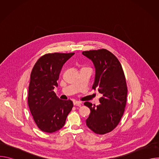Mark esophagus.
Returning <instances> with one entry per match:
<instances>
[{
  "label": "esophagus",
  "instance_id": "1",
  "mask_svg": "<svg viewBox=\"0 0 159 159\" xmlns=\"http://www.w3.org/2000/svg\"><path fill=\"white\" fill-rule=\"evenodd\" d=\"M82 104V102L80 101H74V106H80Z\"/></svg>",
  "mask_w": 159,
  "mask_h": 159
}]
</instances>
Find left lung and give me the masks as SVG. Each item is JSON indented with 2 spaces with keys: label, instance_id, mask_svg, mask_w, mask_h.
I'll list each match as a JSON object with an SVG mask.
<instances>
[{
  "label": "left lung",
  "instance_id": "1",
  "mask_svg": "<svg viewBox=\"0 0 159 159\" xmlns=\"http://www.w3.org/2000/svg\"><path fill=\"white\" fill-rule=\"evenodd\" d=\"M82 54L95 66L93 89L102 94L97 106L84 102L90 110L86 125L95 133L104 134L114 129L123 115L128 93L125 74L118 59L106 49L85 51Z\"/></svg>",
  "mask_w": 159,
  "mask_h": 159
}]
</instances>
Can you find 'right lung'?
<instances>
[{"mask_svg": "<svg viewBox=\"0 0 159 159\" xmlns=\"http://www.w3.org/2000/svg\"><path fill=\"white\" fill-rule=\"evenodd\" d=\"M74 53H53L41 57L31 73L28 102L33 120L43 131L53 133L65 125L73 107L71 100L60 99L53 91L63 64Z\"/></svg>", "mask_w": 159, "mask_h": 159, "instance_id": "add662e5", "label": "right lung"}]
</instances>
